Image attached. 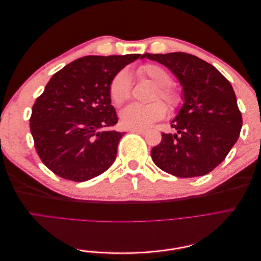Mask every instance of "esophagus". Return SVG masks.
I'll return each mask as SVG.
<instances>
[{"label": "esophagus", "mask_w": 261, "mask_h": 261, "mask_svg": "<svg viewBox=\"0 0 261 261\" xmlns=\"http://www.w3.org/2000/svg\"><path fill=\"white\" fill-rule=\"evenodd\" d=\"M129 132H132V133H137V134H140V135H145V134L147 133L146 129H137V128H130Z\"/></svg>", "instance_id": "obj_1"}]
</instances>
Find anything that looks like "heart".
I'll return each mask as SVG.
<instances>
[{"label":"heart","mask_w":261,"mask_h":261,"mask_svg":"<svg viewBox=\"0 0 261 261\" xmlns=\"http://www.w3.org/2000/svg\"><path fill=\"white\" fill-rule=\"evenodd\" d=\"M138 75L148 78L155 86L153 99L161 98L171 109H175L181 101L180 92L171 85V74L161 65L146 64L137 70ZM132 92V80L127 69L116 73L109 84L110 98L116 106H121L127 101ZM168 109L162 101H154L149 105L133 103L124 108L120 112L121 121L128 128H146L155 121L161 120L167 114Z\"/></svg>","instance_id":"obj_1"}]
</instances>
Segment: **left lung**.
Here are the masks:
<instances>
[{"instance_id":"1","label":"left lung","mask_w":261,"mask_h":261,"mask_svg":"<svg viewBox=\"0 0 261 261\" xmlns=\"http://www.w3.org/2000/svg\"><path fill=\"white\" fill-rule=\"evenodd\" d=\"M167 66L183 87L184 103L151 150L158 168L177 177L208 174L222 162L239 139L243 120L233 87L206 61L184 52L145 53Z\"/></svg>"}]
</instances>
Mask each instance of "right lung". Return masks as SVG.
I'll list each match as a JSON object with an SVG mask.
<instances>
[{
  "mask_svg": "<svg viewBox=\"0 0 261 261\" xmlns=\"http://www.w3.org/2000/svg\"><path fill=\"white\" fill-rule=\"evenodd\" d=\"M140 54L88 55L55 73L38 97L30 132L41 161L54 174L85 181L106 172L114 162L124 133L117 123L109 84Z\"/></svg>",
  "mask_w": 261,
  "mask_h": 261,
  "instance_id": "add662e5",
  "label": "right lung"
}]
</instances>
